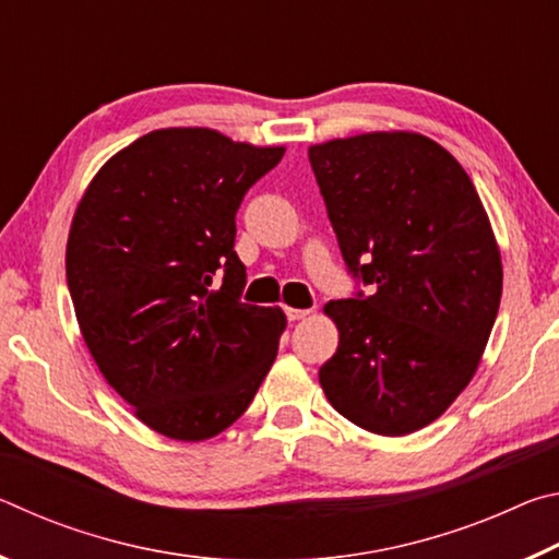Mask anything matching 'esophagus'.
<instances>
[{
	"instance_id": "34e87169",
	"label": "esophagus",
	"mask_w": 559,
	"mask_h": 559,
	"mask_svg": "<svg viewBox=\"0 0 559 559\" xmlns=\"http://www.w3.org/2000/svg\"><path fill=\"white\" fill-rule=\"evenodd\" d=\"M310 313H313V310H308V308H286L288 320H302V318H308Z\"/></svg>"
}]
</instances>
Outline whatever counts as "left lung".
I'll return each instance as SVG.
<instances>
[{
    "label": "left lung",
    "instance_id": "left-lung-1",
    "mask_svg": "<svg viewBox=\"0 0 559 559\" xmlns=\"http://www.w3.org/2000/svg\"><path fill=\"white\" fill-rule=\"evenodd\" d=\"M347 269L370 296L325 302L340 335L320 386L359 429L406 437L437 421L476 374L503 263L466 169L409 130L308 147Z\"/></svg>",
    "mask_w": 559,
    "mask_h": 559
}]
</instances>
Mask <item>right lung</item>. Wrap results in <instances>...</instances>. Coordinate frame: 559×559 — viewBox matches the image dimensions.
<instances>
[{"mask_svg": "<svg viewBox=\"0 0 559 559\" xmlns=\"http://www.w3.org/2000/svg\"><path fill=\"white\" fill-rule=\"evenodd\" d=\"M283 153L212 128L153 130L75 206L66 278L81 335L132 414L167 439L229 429L278 355L283 310L239 298L234 216Z\"/></svg>", "mask_w": 559, "mask_h": 559, "instance_id": "obj_1", "label": "right lung"}]
</instances>
